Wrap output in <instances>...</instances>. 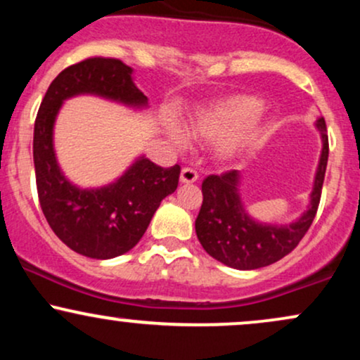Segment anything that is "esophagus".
Listing matches in <instances>:
<instances>
[{
  "label": "esophagus",
  "mask_w": 360,
  "mask_h": 360,
  "mask_svg": "<svg viewBox=\"0 0 360 360\" xmlns=\"http://www.w3.org/2000/svg\"><path fill=\"white\" fill-rule=\"evenodd\" d=\"M179 179H181V183H183V184H193V183H196V181H198V172L191 167H184L183 171H181Z\"/></svg>",
  "instance_id": "esophagus-1"
}]
</instances>
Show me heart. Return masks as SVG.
<instances>
[{"mask_svg":"<svg viewBox=\"0 0 360 360\" xmlns=\"http://www.w3.org/2000/svg\"><path fill=\"white\" fill-rule=\"evenodd\" d=\"M269 122L262 101L252 94H229L200 106L188 118L186 130L196 140H217V155L223 160L243 154L254 147L267 131ZM169 140L177 148L188 143V135L177 123L164 125Z\"/></svg>","mask_w":360,"mask_h":360,"instance_id":"1","label":"heart"}]
</instances>
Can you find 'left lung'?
<instances>
[{"mask_svg": "<svg viewBox=\"0 0 360 360\" xmlns=\"http://www.w3.org/2000/svg\"><path fill=\"white\" fill-rule=\"evenodd\" d=\"M315 127L321 139L320 159L308 206L296 220L266 223L250 217L242 201L240 171L208 176L203 181V205L194 229L198 240L213 259L233 269L252 271L278 262L298 245L316 214L328 162V135L323 117L316 118Z\"/></svg>", "mask_w": 360, "mask_h": 360, "instance_id": "obj_1", "label": "left lung"}]
</instances>
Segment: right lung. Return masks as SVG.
Wrapping results in <instances>:
<instances>
[{
	"instance_id": "1",
	"label": "right lung",
	"mask_w": 360,
	"mask_h": 360,
	"mask_svg": "<svg viewBox=\"0 0 360 360\" xmlns=\"http://www.w3.org/2000/svg\"><path fill=\"white\" fill-rule=\"evenodd\" d=\"M98 96L135 111L148 108L134 69L118 59L93 57L64 69L45 93L35 120L34 164L40 206L53 233L91 259H113L137 245L160 201L176 191L181 167L164 169L139 155L122 176L100 188H79L62 172L53 127L65 100Z\"/></svg>"
}]
</instances>
